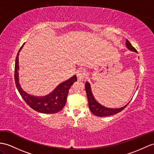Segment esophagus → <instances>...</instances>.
<instances>
[{"label": "esophagus", "instance_id": "esophagus-1", "mask_svg": "<svg viewBox=\"0 0 154 154\" xmlns=\"http://www.w3.org/2000/svg\"><path fill=\"white\" fill-rule=\"evenodd\" d=\"M85 77V71L84 69H80L78 70L77 72V78L79 80H83Z\"/></svg>", "mask_w": 154, "mask_h": 154}]
</instances>
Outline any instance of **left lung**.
Wrapping results in <instances>:
<instances>
[{
    "instance_id": "obj_1",
    "label": "left lung",
    "mask_w": 154,
    "mask_h": 154,
    "mask_svg": "<svg viewBox=\"0 0 154 154\" xmlns=\"http://www.w3.org/2000/svg\"><path fill=\"white\" fill-rule=\"evenodd\" d=\"M125 45H126L127 48L128 49V50L137 53V51L135 50V48L132 46V45L130 44L128 40H126ZM85 88L86 94H87L88 99V104H89V109L93 114L97 116H99V117H104V116H108L117 114L118 112H121L122 110L124 109V108L128 105L129 103H128L127 104H125V106H123L121 108H108L106 106H104L102 105V104H100L98 101H97V100L95 99V97L93 96L92 91H91V85H90V84L88 82H85Z\"/></svg>"
}]
</instances>
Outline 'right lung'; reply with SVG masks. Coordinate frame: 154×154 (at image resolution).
Here are the masks:
<instances>
[{"label":"right lung","instance_id":"1","mask_svg":"<svg viewBox=\"0 0 154 154\" xmlns=\"http://www.w3.org/2000/svg\"><path fill=\"white\" fill-rule=\"evenodd\" d=\"M24 44H23V45ZM23 45L18 51L16 59V64H15L14 77L18 91L20 93L22 98L25 101V103L33 110L44 114L57 113V112L61 111L65 106L69 90L74 82L77 80L76 75H74L69 79L59 84L53 91L46 95L35 96L29 94L21 88L20 81H19L18 70L20 69V66H19L18 59L20 52L23 48Z\"/></svg>","mask_w":154,"mask_h":154}]
</instances>
